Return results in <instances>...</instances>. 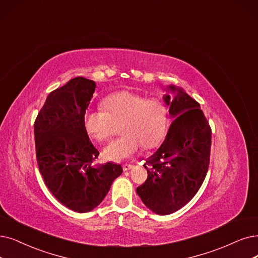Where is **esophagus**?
<instances>
[{"mask_svg": "<svg viewBox=\"0 0 258 258\" xmlns=\"http://www.w3.org/2000/svg\"><path fill=\"white\" fill-rule=\"evenodd\" d=\"M131 168H133V165H131V164H123V165H122V170H123V171L130 170Z\"/></svg>", "mask_w": 258, "mask_h": 258, "instance_id": "esophagus-1", "label": "esophagus"}]
</instances>
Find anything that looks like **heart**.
I'll return each instance as SVG.
<instances>
[{
  "label": "heart",
  "instance_id": "heart-1",
  "mask_svg": "<svg viewBox=\"0 0 258 258\" xmlns=\"http://www.w3.org/2000/svg\"><path fill=\"white\" fill-rule=\"evenodd\" d=\"M104 110L89 111L85 126L89 135L99 143H105L121 126L120 139L112 142L104 150L105 157L121 161L135 156L142 145L151 149L163 140L168 122V108L159 97L145 96L122 91L105 99Z\"/></svg>",
  "mask_w": 258,
  "mask_h": 258
}]
</instances>
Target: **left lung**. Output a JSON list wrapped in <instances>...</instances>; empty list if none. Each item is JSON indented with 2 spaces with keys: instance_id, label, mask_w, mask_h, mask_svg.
Masks as SVG:
<instances>
[{
  "instance_id": "1",
  "label": "left lung",
  "mask_w": 258,
  "mask_h": 258,
  "mask_svg": "<svg viewBox=\"0 0 258 258\" xmlns=\"http://www.w3.org/2000/svg\"><path fill=\"white\" fill-rule=\"evenodd\" d=\"M164 96L174 118L158 151L146 160L148 177L137 192L146 207L159 215L177 212L197 194L210 165L212 129L196 101L183 90Z\"/></svg>"
}]
</instances>
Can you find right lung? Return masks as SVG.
<instances>
[{
  "label": "right lung",
  "instance_id": "add662e5",
  "mask_svg": "<svg viewBox=\"0 0 258 258\" xmlns=\"http://www.w3.org/2000/svg\"><path fill=\"white\" fill-rule=\"evenodd\" d=\"M93 80L75 77L51 91L35 120L36 157L44 183L68 209L87 213L104 200L122 172L114 163L93 164L99 156L85 126Z\"/></svg>",
  "mask_w": 258,
  "mask_h": 258
}]
</instances>
